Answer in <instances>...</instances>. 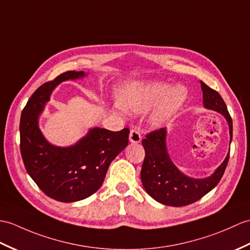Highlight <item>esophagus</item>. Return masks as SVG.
I'll return each instance as SVG.
<instances>
[{
	"label": "esophagus",
	"instance_id": "34e87169",
	"mask_svg": "<svg viewBox=\"0 0 250 250\" xmlns=\"http://www.w3.org/2000/svg\"><path fill=\"white\" fill-rule=\"evenodd\" d=\"M129 141L132 144H138L141 143L142 141V136H141V132L137 129H133L130 132V135H129Z\"/></svg>",
	"mask_w": 250,
	"mask_h": 250
}]
</instances>
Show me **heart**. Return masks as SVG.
<instances>
[{
    "instance_id": "b5f03b06",
    "label": "heart",
    "mask_w": 250,
    "mask_h": 250,
    "mask_svg": "<svg viewBox=\"0 0 250 250\" xmlns=\"http://www.w3.org/2000/svg\"><path fill=\"white\" fill-rule=\"evenodd\" d=\"M118 102L113 108L118 113L126 115L133 113H146L153 108L149 115V124L159 127L169 121L187 100L188 90L183 85L170 86L164 82H144L127 81L117 90Z\"/></svg>"
}]
</instances>
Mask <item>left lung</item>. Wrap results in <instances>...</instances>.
<instances>
[{
	"instance_id": "left-lung-1",
	"label": "left lung",
	"mask_w": 250,
	"mask_h": 250,
	"mask_svg": "<svg viewBox=\"0 0 250 250\" xmlns=\"http://www.w3.org/2000/svg\"><path fill=\"white\" fill-rule=\"evenodd\" d=\"M204 106L223 115L229 126L232 141V119L227 106L217 91L200 81ZM167 129L151 132L142 141L145 160L141 171L142 183L147 193L162 205L184 207L196 202L216 187L228 164L229 152L211 176L193 178L185 175L173 164L167 150Z\"/></svg>"
}]
</instances>
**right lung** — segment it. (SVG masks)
<instances>
[{
  "instance_id": "add662e5",
  "label": "right lung",
  "mask_w": 250,
  "mask_h": 250,
  "mask_svg": "<svg viewBox=\"0 0 250 250\" xmlns=\"http://www.w3.org/2000/svg\"><path fill=\"white\" fill-rule=\"evenodd\" d=\"M88 73L67 71L34 92L21 114L20 149L26 171L43 193L61 202H75L101 188L109 164L129 143L130 131L91 127L70 146H56L44 137L39 117L61 83L82 80Z\"/></svg>"
}]
</instances>
